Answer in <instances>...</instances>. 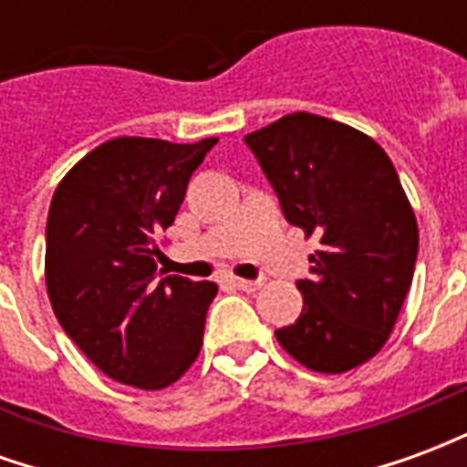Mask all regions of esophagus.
I'll return each instance as SVG.
<instances>
[{"label": "esophagus", "mask_w": 467, "mask_h": 467, "mask_svg": "<svg viewBox=\"0 0 467 467\" xmlns=\"http://www.w3.org/2000/svg\"><path fill=\"white\" fill-rule=\"evenodd\" d=\"M233 285L237 287V290H244V293H254V290H260L263 280H243V277H233Z\"/></svg>", "instance_id": "1"}]
</instances>
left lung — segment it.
Masks as SVG:
<instances>
[{
	"label": "left lung",
	"mask_w": 467,
	"mask_h": 467,
	"mask_svg": "<svg viewBox=\"0 0 467 467\" xmlns=\"http://www.w3.org/2000/svg\"><path fill=\"white\" fill-rule=\"evenodd\" d=\"M253 150L285 220L320 237L303 313L275 330L315 372H345L380 350L400 315L418 260V223L380 144L327 117L295 112L257 132Z\"/></svg>",
	"instance_id": "left-lung-1"
}]
</instances>
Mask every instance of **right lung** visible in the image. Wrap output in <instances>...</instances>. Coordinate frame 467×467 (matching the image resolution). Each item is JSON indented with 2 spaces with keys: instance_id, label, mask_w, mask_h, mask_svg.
I'll return each mask as SVG.
<instances>
[{
  "instance_id": "obj_1",
  "label": "right lung",
  "mask_w": 467,
  "mask_h": 467,
  "mask_svg": "<svg viewBox=\"0 0 467 467\" xmlns=\"http://www.w3.org/2000/svg\"><path fill=\"white\" fill-rule=\"evenodd\" d=\"M217 144L117 137L67 172L47 217V293L57 320L112 380L160 390L200 355L214 283L157 273L154 234L174 223Z\"/></svg>"
}]
</instances>
